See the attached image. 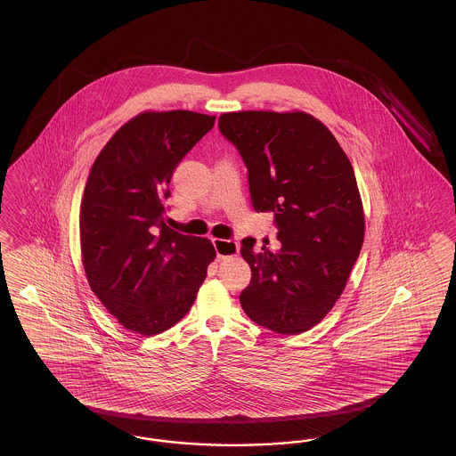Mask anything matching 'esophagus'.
I'll return each instance as SVG.
<instances>
[{"mask_svg":"<svg viewBox=\"0 0 456 456\" xmlns=\"http://www.w3.org/2000/svg\"><path fill=\"white\" fill-rule=\"evenodd\" d=\"M214 246L217 251L218 260H225L231 256H236L239 253L238 240H231V239H214Z\"/></svg>","mask_w":456,"mask_h":456,"instance_id":"1","label":"esophagus"}]
</instances>
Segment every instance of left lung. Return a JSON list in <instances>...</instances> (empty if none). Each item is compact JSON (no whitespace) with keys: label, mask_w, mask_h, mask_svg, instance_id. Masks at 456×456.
<instances>
[{"label":"left lung","mask_w":456,"mask_h":456,"mask_svg":"<svg viewBox=\"0 0 456 456\" xmlns=\"http://www.w3.org/2000/svg\"><path fill=\"white\" fill-rule=\"evenodd\" d=\"M236 145L256 212H273L281 248L242 239L251 282L244 313L275 333L318 325L342 296L362 248L364 212L355 174L337 138L303 110H238L218 118Z\"/></svg>","instance_id":"obj_1"}]
</instances>
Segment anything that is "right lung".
<instances>
[{"label": "right lung", "mask_w": 456, "mask_h": 456, "mask_svg": "<svg viewBox=\"0 0 456 456\" xmlns=\"http://www.w3.org/2000/svg\"><path fill=\"white\" fill-rule=\"evenodd\" d=\"M216 116L145 110L97 155L80 207L88 285L126 330L152 337L195 303L216 248L164 224L174 169L214 128Z\"/></svg>", "instance_id": "add662e5"}]
</instances>
